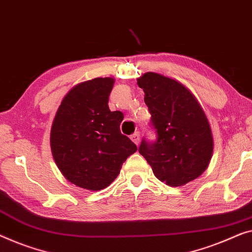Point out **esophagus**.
Returning a JSON list of instances; mask_svg holds the SVG:
<instances>
[{"instance_id": "34e87169", "label": "esophagus", "mask_w": 252, "mask_h": 252, "mask_svg": "<svg viewBox=\"0 0 252 252\" xmlns=\"http://www.w3.org/2000/svg\"><path fill=\"white\" fill-rule=\"evenodd\" d=\"M140 133L138 132H135L134 134L130 135V140H132L135 144L138 145V143H140Z\"/></svg>"}]
</instances>
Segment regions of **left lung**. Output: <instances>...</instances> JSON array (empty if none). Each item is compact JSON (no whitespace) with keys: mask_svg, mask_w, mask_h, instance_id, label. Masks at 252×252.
Listing matches in <instances>:
<instances>
[{"mask_svg":"<svg viewBox=\"0 0 252 252\" xmlns=\"http://www.w3.org/2000/svg\"><path fill=\"white\" fill-rule=\"evenodd\" d=\"M151 115L156 141L143 137L138 152L153 174L170 187H182L207 169L213 136L205 112L194 95L175 79L147 72L137 79Z\"/></svg>","mask_w":252,"mask_h":252,"instance_id":"1","label":"left lung"}]
</instances>
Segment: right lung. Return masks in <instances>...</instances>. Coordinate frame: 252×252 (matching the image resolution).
Wrapping results in <instances>:
<instances>
[{
    "label": "right lung",
    "instance_id": "1",
    "mask_svg": "<svg viewBox=\"0 0 252 252\" xmlns=\"http://www.w3.org/2000/svg\"><path fill=\"white\" fill-rule=\"evenodd\" d=\"M114 78L78 84L63 97L51 128L57 166L72 184L99 191L118 176L123 162L137 147L120 132L122 111H110Z\"/></svg>",
    "mask_w": 252,
    "mask_h": 252
}]
</instances>
